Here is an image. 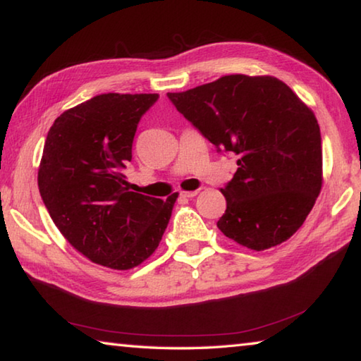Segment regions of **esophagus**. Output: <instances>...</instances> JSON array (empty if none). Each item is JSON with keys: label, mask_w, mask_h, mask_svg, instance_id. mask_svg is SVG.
Listing matches in <instances>:
<instances>
[{"label": "esophagus", "mask_w": 361, "mask_h": 361, "mask_svg": "<svg viewBox=\"0 0 361 361\" xmlns=\"http://www.w3.org/2000/svg\"><path fill=\"white\" fill-rule=\"evenodd\" d=\"M199 194V191H183L181 192V195H183V197H195V195H197Z\"/></svg>", "instance_id": "1"}]
</instances>
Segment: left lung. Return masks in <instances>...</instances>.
<instances>
[{"label": "left lung", "instance_id": "obj_1", "mask_svg": "<svg viewBox=\"0 0 361 361\" xmlns=\"http://www.w3.org/2000/svg\"><path fill=\"white\" fill-rule=\"evenodd\" d=\"M167 97L219 151L237 154L239 169L221 189L226 212L218 229L256 252L288 240L322 189L312 109L274 76L229 75Z\"/></svg>", "mask_w": 361, "mask_h": 361}]
</instances>
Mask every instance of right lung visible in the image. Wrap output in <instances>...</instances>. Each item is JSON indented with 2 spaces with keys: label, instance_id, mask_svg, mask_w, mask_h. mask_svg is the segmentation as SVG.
<instances>
[{
  "label": "right lung",
  "instance_id": "add662e5",
  "mask_svg": "<svg viewBox=\"0 0 361 361\" xmlns=\"http://www.w3.org/2000/svg\"><path fill=\"white\" fill-rule=\"evenodd\" d=\"M157 94H102L54 121L38 186L62 235L97 264L127 271L154 253L178 194L166 202L127 189L122 170Z\"/></svg>",
  "mask_w": 361,
  "mask_h": 361
}]
</instances>
